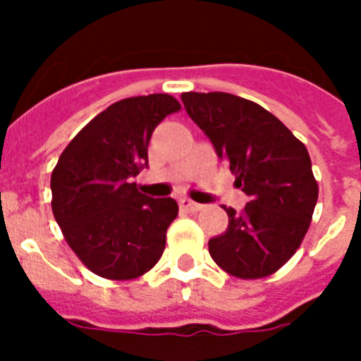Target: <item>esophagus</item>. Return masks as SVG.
<instances>
[{"mask_svg": "<svg viewBox=\"0 0 361 361\" xmlns=\"http://www.w3.org/2000/svg\"><path fill=\"white\" fill-rule=\"evenodd\" d=\"M178 208L184 209V212L195 213V212H199L202 206H200V204H197V202H191L190 199H180V200H178Z\"/></svg>", "mask_w": 361, "mask_h": 361, "instance_id": "esophagus-1", "label": "esophagus"}]
</instances>
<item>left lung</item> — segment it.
Listing matches in <instances>:
<instances>
[{
  "label": "left lung",
  "instance_id": "left-lung-1",
  "mask_svg": "<svg viewBox=\"0 0 361 361\" xmlns=\"http://www.w3.org/2000/svg\"><path fill=\"white\" fill-rule=\"evenodd\" d=\"M183 103L229 164L250 202L228 213V228L208 242L226 273L244 280L275 273L295 255L311 224L318 184L307 148L260 104L226 92H186Z\"/></svg>",
  "mask_w": 361,
  "mask_h": 361
}]
</instances>
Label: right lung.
Wrapping results in <instances>:
<instances>
[{"label": "right lung", "instance_id": "add662e5", "mask_svg": "<svg viewBox=\"0 0 361 361\" xmlns=\"http://www.w3.org/2000/svg\"><path fill=\"white\" fill-rule=\"evenodd\" d=\"M177 110L180 104L168 94L117 101L73 137L54 168L56 222L95 275L137 279L162 257L177 202L152 199L130 180L148 168L153 130Z\"/></svg>", "mask_w": 361, "mask_h": 361}]
</instances>
